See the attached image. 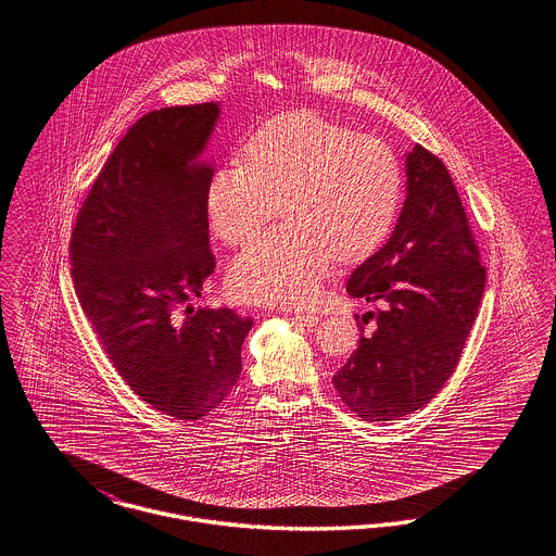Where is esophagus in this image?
Listing matches in <instances>:
<instances>
[{
	"label": "esophagus",
	"instance_id": "1",
	"mask_svg": "<svg viewBox=\"0 0 556 556\" xmlns=\"http://www.w3.org/2000/svg\"><path fill=\"white\" fill-rule=\"evenodd\" d=\"M294 321H299L301 326H307V328H312V326H317L319 317H317L315 314H296L294 315Z\"/></svg>",
	"mask_w": 556,
	"mask_h": 556
}]
</instances>
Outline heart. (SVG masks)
Masks as SVG:
<instances>
[{"mask_svg":"<svg viewBox=\"0 0 556 556\" xmlns=\"http://www.w3.org/2000/svg\"><path fill=\"white\" fill-rule=\"evenodd\" d=\"M403 172L392 149L312 112L260 126L244 166L217 169L207 217L217 239L244 244L278 212L287 224L249 244L232 262L228 287L247 303H305L334 257L362 262L392 230Z\"/></svg>","mask_w":556,"mask_h":556,"instance_id":"1","label":"heart"}]
</instances>
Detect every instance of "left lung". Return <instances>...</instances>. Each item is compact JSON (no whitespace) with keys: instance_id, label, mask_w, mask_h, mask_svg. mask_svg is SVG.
<instances>
[{"instance_id":"obj_1","label":"left lung","mask_w":556,"mask_h":556,"mask_svg":"<svg viewBox=\"0 0 556 556\" xmlns=\"http://www.w3.org/2000/svg\"><path fill=\"white\" fill-rule=\"evenodd\" d=\"M407 199L387 244L357 267L346 292L367 303L374 334L334 374L344 405L392 421L428 405L459 363L485 285L480 249L446 166L426 147L407 153Z\"/></svg>"}]
</instances>
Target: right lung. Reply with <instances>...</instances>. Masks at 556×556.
<instances>
[{"instance_id": "add662e5", "label": "right lung", "mask_w": 556, "mask_h": 556, "mask_svg": "<svg viewBox=\"0 0 556 556\" xmlns=\"http://www.w3.org/2000/svg\"><path fill=\"white\" fill-rule=\"evenodd\" d=\"M217 116V103H197L135 122L99 172L71 241L76 296L105 355L135 394L178 419H201L224 401L253 326L232 309L189 305L216 267L214 166L199 155Z\"/></svg>"}]
</instances>
